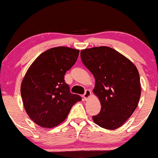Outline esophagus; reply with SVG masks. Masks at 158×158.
<instances>
[{
    "label": "esophagus",
    "mask_w": 158,
    "mask_h": 158,
    "mask_svg": "<svg viewBox=\"0 0 158 158\" xmlns=\"http://www.w3.org/2000/svg\"><path fill=\"white\" fill-rule=\"evenodd\" d=\"M90 94H91V92H90V90H85V94H83V99H84V100H87L90 97Z\"/></svg>",
    "instance_id": "1"
}]
</instances>
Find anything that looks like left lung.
<instances>
[{"instance_id": "1", "label": "left lung", "mask_w": 158, "mask_h": 158, "mask_svg": "<svg viewBox=\"0 0 158 158\" xmlns=\"http://www.w3.org/2000/svg\"><path fill=\"white\" fill-rule=\"evenodd\" d=\"M80 54L82 63L95 78L94 93L102 106L100 112L93 116L94 122L106 129H117L138 105V70L129 59L109 47L85 49Z\"/></svg>"}]
</instances>
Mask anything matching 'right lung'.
Masks as SVG:
<instances>
[{"instance_id": "obj_1", "label": "right lung", "mask_w": 158, "mask_h": 158, "mask_svg": "<svg viewBox=\"0 0 158 158\" xmlns=\"http://www.w3.org/2000/svg\"><path fill=\"white\" fill-rule=\"evenodd\" d=\"M79 50L58 47L41 53L27 70L21 86L25 110L43 128H52L64 120L76 102L81 100L70 93L64 74L77 61Z\"/></svg>"}]
</instances>
